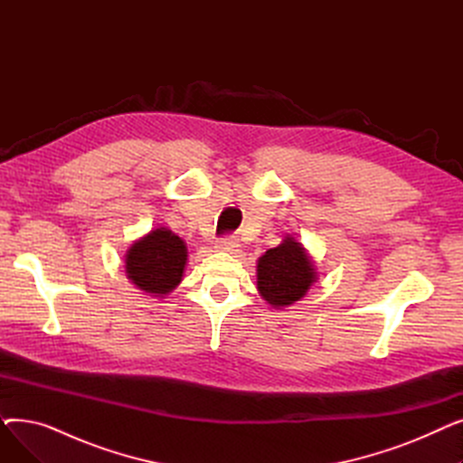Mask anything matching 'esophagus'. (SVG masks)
I'll return each instance as SVG.
<instances>
[{
  "instance_id": "obj_1",
  "label": "esophagus",
  "mask_w": 463,
  "mask_h": 463,
  "mask_svg": "<svg viewBox=\"0 0 463 463\" xmlns=\"http://www.w3.org/2000/svg\"><path fill=\"white\" fill-rule=\"evenodd\" d=\"M215 248L222 250V251H238L240 244H238V238L236 236H222L215 241Z\"/></svg>"
}]
</instances>
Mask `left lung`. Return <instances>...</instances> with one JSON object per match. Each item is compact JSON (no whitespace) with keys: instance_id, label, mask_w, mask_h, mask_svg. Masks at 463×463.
<instances>
[{"instance_id":"1","label":"left lung","mask_w":463,"mask_h":463,"mask_svg":"<svg viewBox=\"0 0 463 463\" xmlns=\"http://www.w3.org/2000/svg\"><path fill=\"white\" fill-rule=\"evenodd\" d=\"M315 281L311 260L295 238L266 251L257 264V287L260 297L274 307L300 300Z\"/></svg>"}]
</instances>
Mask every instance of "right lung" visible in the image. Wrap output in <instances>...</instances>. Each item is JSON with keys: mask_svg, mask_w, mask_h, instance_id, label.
I'll return each instance as SVG.
<instances>
[{"mask_svg": "<svg viewBox=\"0 0 463 463\" xmlns=\"http://www.w3.org/2000/svg\"><path fill=\"white\" fill-rule=\"evenodd\" d=\"M185 260L184 240L166 229H156L128 251L126 270L140 290L161 297L182 281Z\"/></svg>", "mask_w": 463, "mask_h": 463, "instance_id": "right-lung-1", "label": "right lung"}]
</instances>
